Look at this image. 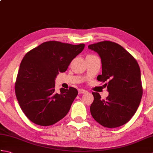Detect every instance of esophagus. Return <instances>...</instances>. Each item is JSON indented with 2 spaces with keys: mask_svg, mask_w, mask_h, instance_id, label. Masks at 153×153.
Masks as SVG:
<instances>
[{
  "mask_svg": "<svg viewBox=\"0 0 153 153\" xmlns=\"http://www.w3.org/2000/svg\"><path fill=\"white\" fill-rule=\"evenodd\" d=\"M78 92H79V94H83V93H87V91L86 90L83 89H79L78 90Z\"/></svg>",
  "mask_w": 153,
  "mask_h": 153,
  "instance_id": "obj_1",
  "label": "esophagus"
}]
</instances>
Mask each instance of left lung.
Returning a JSON list of instances; mask_svg holds the SVG:
<instances>
[{"mask_svg": "<svg viewBox=\"0 0 153 153\" xmlns=\"http://www.w3.org/2000/svg\"><path fill=\"white\" fill-rule=\"evenodd\" d=\"M89 49L99 54L102 74L97 80L107 82L108 96L102 99L93 92L91 114L96 122L109 128L125 124L137 111L143 95L141 70L135 58L121 45L111 41L90 45Z\"/></svg>", "mask_w": 153, "mask_h": 153, "instance_id": "1", "label": "left lung"}]
</instances>
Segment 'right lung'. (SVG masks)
I'll list each match as a JSON object with an SVG mask.
<instances>
[{"label": "right lung", "mask_w": 153, "mask_h": 153, "mask_svg": "<svg viewBox=\"0 0 153 153\" xmlns=\"http://www.w3.org/2000/svg\"><path fill=\"white\" fill-rule=\"evenodd\" d=\"M85 48L58 41L45 42L29 51L22 60L15 85L16 98L23 112L32 122L48 126L69 112L78 92L76 88L55 91V79Z\"/></svg>", "instance_id": "obj_1"}]
</instances>
